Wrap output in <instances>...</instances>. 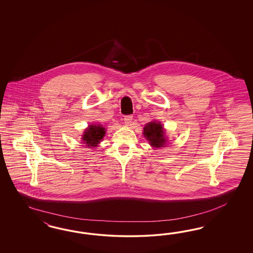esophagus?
Wrapping results in <instances>:
<instances>
[{"label":"esophagus","mask_w":253,"mask_h":253,"mask_svg":"<svg viewBox=\"0 0 253 253\" xmlns=\"http://www.w3.org/2000/svg\"><path fill=\"white\" fill-rule=\"evenodd\" d=\"M123 120H124V123L129 125V124H130V123H131V121H132V116H124V119H123Z\"/></svg>","instance_id":"1"}]
</instances>
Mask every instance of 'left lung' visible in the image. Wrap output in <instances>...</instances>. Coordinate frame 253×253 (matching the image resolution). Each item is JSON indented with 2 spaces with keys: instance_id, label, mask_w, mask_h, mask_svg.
<instances>
[{
  "instance_id": "obj_1",
  "label": "left lung",
  "mask_w": 253,
  "mask_h": 253,
  "mask_svg": "<svg viewBox=\"0 0 253 253\" xmlns=\"http://www.w3.org/2000/svg\"><path fill=\"white\" fill-rule=\"evenodd\" d=\"M143 134L146 140H148L150 146L156 148L163 147L167 142L163 125L156 121L146 124V126L144 127Z\"/></svg>"
}]
</instances>
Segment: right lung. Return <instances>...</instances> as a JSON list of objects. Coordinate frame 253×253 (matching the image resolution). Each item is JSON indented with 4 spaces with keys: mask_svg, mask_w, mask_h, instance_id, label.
I'll list each match as a JSON object with an SVG mask.
<instances>
[{
    "mask_svg": "<svg viewBox=\"0 0 253 253\" xmlns=\"http://www.w3.org/2000/svg\"><path fill=\"white\" fill-rule=\"evenodd\" d=\"M105 134H106V129L102 125L100 124L89 125L83 134L84 144H86V146L89 148L91 146H97V145L102 141L103 137L105 136Z\"/></svg>",
    "mask_w": 253,
    "mask_h": 253,
    "instance_id": "right-lung-1",
    "label": "right lung"
}]
</instances>
